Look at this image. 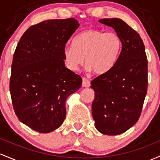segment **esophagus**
I'll list each match as a JSON object with an SVG mask.
<instances>
[{
	"instance_id": "1",
	"label": "esophagus",
	"mask_w": 160,
	"mask_h": 160,
	"mask_svg": "<svg viewBox=\"0 0 160 160\" xmlns=\"http://www.w3.org/2000/svg\"><path fill=\"white\" fill-rule=\"evenodd\" d=\"M82 86L84 88H89L91 86V82L88 78H82Z\"/></svg>"
}]
</instances>
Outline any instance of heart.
Instances as JSON below:
<instances>
[{"mask_svg": "<svg viewBox=\"0 0 160 160\" xmlns=\"http://www.w3.org/2000/svg\"><path fill=\"white\" fill-rule=\"evenodd\" d=\"M73 46L63 49L66 66L72 71L78 70L84 62L88 70L103 75L112 69L117 62L122 50L119 34L89 28L80 32L72 41Z\"/></svg>", "mask_w": 160, "mask_h": 160, "instance_id": "heart-1", "label": "heart"}]
</instances>
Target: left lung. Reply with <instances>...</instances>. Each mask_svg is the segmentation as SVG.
Instances as JSON below:
<instances>
[{"instance_id": "left-lung-1", "label": "left lung", "mask_w": 160, "mask_h": 160, "mask_svg": "<svg viewBox=\"0 0 160 160\" xmlns=\"http://www.w3.org/2000/svg\"><path fill=\"white\" fill-rule=\"evenodd\" d=\"M99 22L119 34L122 50L112 69L91 82L95 92L92 116L98 132L117 135L132 128L141 116L148 91V59L139 34L123 20Z\"/></svg>"}]
</instances>
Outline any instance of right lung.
<instances>
[{
	"label": "right lung",
	"instance_id": "1",
	"mask_svg": "<svg viewBox=\"0 0 160 160\" xmlns=\"http://www.w3.org/2000/svg\"><path fill=\"white\" fill-rule=\"evenodd\" d=\"M79 26L73 18L43 21L28 28L12 58L10 91L21 122L41 133L56 130L66 118V100L82 86L65 66L63 49Z\"/></svg>",
	"mask_w": 160,
	"mask_h": 160
}]
</instances>
